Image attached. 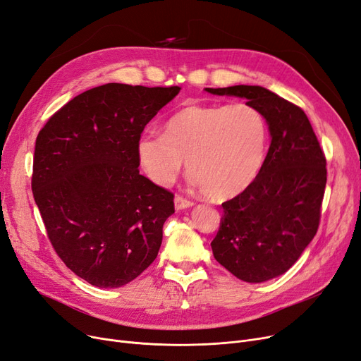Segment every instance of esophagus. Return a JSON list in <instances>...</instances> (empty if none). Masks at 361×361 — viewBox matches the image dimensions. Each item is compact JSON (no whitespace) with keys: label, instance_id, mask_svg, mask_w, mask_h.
Masks as SVG:
<instances>
[{"label":"esophagus","instance_id":"esophagus-1","mask_svg":"<svg viewBox=\"0 0 361 361\" xmlns=\"http://www.w3.org/2000/svg\"><path fill=\"white\" fill-rule=\"evenodd\" d=\"M174 205H176V209H177V211H181V209H185V208H190V207H193V202H192V200H187V199H184L183 196H176V199H174Z\"/></svg>","mask_w":361,"mask_h":361}]
</instances>
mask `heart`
<instances>
[{"instance_id":"b5f03b06","label":"heart","mask_w":361,"mask_h":361,"mask_svg":"<svg viewBox=\"0 0 361 361\" xmlns=\"http://www.w3.org/2000/svg\"><path fill=\"white\" fill-rule=\"evenodd\" d=\"M267 140V122L254 106H187L165 122L164 133L145 130L134 150L140 169L153 184L169 187L185 158L192 184L212 199H228L259 174Z\"/></svg>"}]
</instances>
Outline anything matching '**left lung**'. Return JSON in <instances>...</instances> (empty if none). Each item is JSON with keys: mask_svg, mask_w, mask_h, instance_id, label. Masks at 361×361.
I'll return each mask as SVG.
<instances>
[{"mask_svg": "<svg viewBox=\"0 0 361 361\" xmlns=\"http://www.w3.org/2000/svg\"><path fill=\"white\" fill-rule=\"evenodd\" d=\"M246 100L262 114L270 149L257 178L223 203L211 243L215 259L247 283L286 273L316 236L326 187V159L302 109L259 85L205 88Z\"/></svg>", "mask_w": 361, "mask_h": 361, "instance_id": "obj_1", "label": "left lung"}]
</instances>
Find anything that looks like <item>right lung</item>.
Segmentation results:
<instances>
[{
  "instance_id": "1",
  "label": "right lung",
  "mask_w": 361,
  "mask_h": 361,
  "mask_svg": "<svg viewBox=\"0 0 361 361\" xmlns=\"http://www.w3.org/2000/svg\"><path fill=\"white\" fill-rule=\"evenodd\" d=\"M180 87L106 84L56 112L35 143L32 192L49 239L76 276L121 288L158 257L174 195L138 172L135 140Z\"/></svg>"
}]
</instances>
